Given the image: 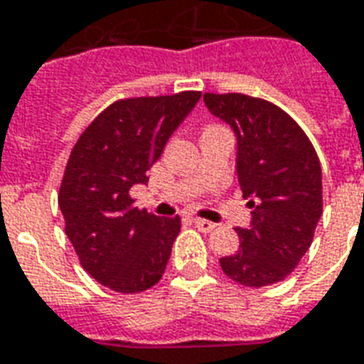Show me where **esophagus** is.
<instances>
[{
	"label": "esophagus",
	"mask_w": 364,
	"mask_h": 364,
	"mask_svg": "<svg viewBox=\"0 0 364 364\" xmlns=\"http://www.w3.org/2000/svg\"><path fill=\"white\" fill-rule=\"evenodd\" d=\"M195 226H197L198 230H200V232H213L214 228H216V224H214V222H210V220H205V218H195Z\"/></svg>",
	"instance_id": "1"
}]
</instances>
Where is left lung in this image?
<instances>
[{
    "mask_svg": "<svg viewBox=\"0 0 364 364\" xmlns=\"http://www.w3.org/2000/svg\"><path fill=\"white\" fill-rule=\"evenodd\" d=\"M213 117L236 136V173L252 220L237 228L240 250L220 257L232 281L259 289L282 281L312 244L321 216V167L314 146L289 114L242 93H205Z\"/></svg>",
    "mask_w": 364,
    "mask_h": 364,
    "instance_id": "left-lung-1",
    "label": "left lung"
}]
</instances>
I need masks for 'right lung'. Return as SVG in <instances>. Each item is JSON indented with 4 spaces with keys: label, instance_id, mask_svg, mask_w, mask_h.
<instances>
[{
    "label": "right lung",
    "instance_id": "right-lung-1",
    "mask_svg": "<svg viewBox=\"0 0 364 364\" xmlns=\"http://www.w3.org/2000/svg\"><path fill=\"white\" fill-rule=\"evenodd\" d=\"M198 91L136 97L107 107L68 159L58 205L83 269L117 292H142L161 279L181 220L132 206L167 140L198 103Z\"/></svg>",
    "mask_w": 364,
    "mask_h": 364
}]
</instances>
